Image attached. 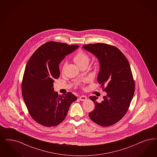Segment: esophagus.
<instances>
[{"mask_svg": "<svg viewBox=\"0 0 157 157\" xmlns=\"http://www.w3.org/2000/svg\"><path fill=\"white\" fill-rule=\"evenodd\" d=\"M80 99L81 100V101H85L86 100H87V97L85 95H81L80 97Z\"/></svg>", "mask_w": 157, "mask_h": 157, "instance_id": "34e87169", "label": "esophagus"}]
</instances>
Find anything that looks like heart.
<instances>
[{
  "instance_id": "obj_1",
  "label": "heart",
  "mask_w": 157,
  "mask_h": 157,
  "mask_svg": "<svg viewBox=\"0 0 157 157\" xmlns=\"http://www.w3.org/2000/svg\"><path fill=\"white\" fill-rule=\"evenodd\" d=\"M73 60L77 66L81 67L83 66L88 65L90 62V57L87 53L80 51L75 55L73 57Z\"/></svg>"
}]
</instances>
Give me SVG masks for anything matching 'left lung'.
<instances>
[{"instance_id":"8db88e82","label":"left lung","mask_w":157,"mask_h":157,"mask_svg":"<svg viewBox=\"0 0 157 157\" xmlns=\"http://www.w3.org/2000/svg\"><path fill=\"white\" fill-rule=\"evenodd\" d=\"M82 48L98 59L97 81L101 87L106 86V93L101 102L95 96L90 97L95 106L89 116L100 126H109L124 116L133 97L135 86L130 66L116 47L99 43L84 45Z\"/></svg>"}]
</instances>
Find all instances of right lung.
Wrapping results in <instances>:
<instances>
[{"label": "right lung", "mask_w": 157, "mask_h": 157, "mask_svg": "<svg viewBox=\"0 0 157 157\" xmlns=\"http://www.w3.org/2000/svg\"><path fill=\"white\" fill-rule=\"evenodd\" d=\"M79 46L48 42L36 49L27 63L22 82V95L30 115L44 126L58 125L77 100L72 93L59 95L53 82L60 76L59 64Z\"/></svg>", "instance_id": "1"}]
</instances>
